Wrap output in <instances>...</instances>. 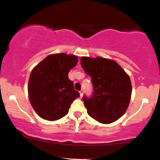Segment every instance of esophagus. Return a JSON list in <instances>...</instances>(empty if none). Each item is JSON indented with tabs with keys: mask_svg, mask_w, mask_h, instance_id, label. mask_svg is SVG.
I'll return each instance as SVG.
<instances>
[{
	"mask_svg": "<svg viewBox=\"0 0 160 160\" xmlns=\"http://www.w3.org/2000/svg\"><path fill=\"white\" fill-rule=\"evenodd\" d=\"M83 90H80V97H82V96H83Z\"/></svg>",
	"mask_w": 160,
	"mask_h": 160,
	"instance_id": "obj_1",
	"label": "esophagus"
}]
</instances>
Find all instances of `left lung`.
<instances>
[{"label":"left lung","instance_id":"8db88e82","mask_svg":"<svg viewBox=\"0 0 160 160\" xmlns=\"http://www.w3.org/2000/svg\"><path fill=\"white\" fill-rule=\"evenodd\" d=\"M80 64L91 77L94 89L92 97L83 96L88 115L102 124L117 121L125 113L131 100L129 76L112 59L82 57Z\"/></svg>","mask_w":160,"mask_h":160}]
</instances>
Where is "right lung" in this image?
<instances>
[{"label": "right lung", "mask_w": 160, "mask_h": 160, "mask_svg": "<svg viewBox=\"0 0 160 160\" xmlns=\"http://www.w3.org/2000/svg\"><path fill=\"white\" fill-rule=\"evenodd\" d=\"M77 62L74 54H50L32 71L28 96L33 109L43 119L61 118L68 114L72 102L80 97L68 78V73Z\"/></svg>", "instance_id": "add662e5"}]
</instances>
